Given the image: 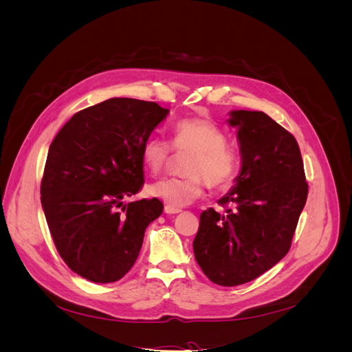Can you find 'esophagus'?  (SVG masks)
Returning a JSON list of instances; mask_svg holds the SVG:
<instances>
[{"label": "esophagus", "instance_id": "34e87169", "mask_svg": "<svg viewBox=\"0 0 352 352\" xmlns=\"http://www.w3.org/2000/svg\"><path fill=\"white\" fill-rule=\"evenodd\" d=\"M180 211H182V210H180V208H173V207H170V206L164 207L166 214H177V212H180Z\"/></svg>", "mask_w": 352, "mask_h": 352}]
</instances>
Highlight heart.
Instances as JSON below:
<instances>
[{
    "mask_svg": "<svg viewBox=\"0 0 352 352\" xmlns=\"http://www.w3.org/2000/svg\"><path fill=\"white\" fill-rule=\"evenodd\" d=\"M221 127L210 119L192 117L173 126L172 145L158 136H150L142 145V160L153 175L162 173L177 155H189L182 166L184 177L163 179L148 186L150 197L180 208L202 195L204 184L212 189H226L236 179L241 157Z\"/></svg>",
    "mask_w": 352,
    "mask_h": 352,
    "instance_id": "b5f03b06",
    "label": "heart"
}]
</instances>
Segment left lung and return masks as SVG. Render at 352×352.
<instances>
[{
    "instance_id": "obj_1",
    "label": "left lung",
    "mask_w": 352,
    "mask_h": 352,
    "mask_svg": "<svg viewBox=\"0 0 352 352\" xmlns=\"http://www.w3.org/2000/svg\"><path fill=\"white\" fill-rule=\"evenodd\" d=\"M242 168L214 208L201 212L195 260L221 286L257 279L279 263L291 242L308 195L300 146L292 133L263 111H230Z\"/></svg>"
}]
</instances>
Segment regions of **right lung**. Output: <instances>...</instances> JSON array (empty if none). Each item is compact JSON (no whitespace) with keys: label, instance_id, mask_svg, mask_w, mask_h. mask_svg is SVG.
<instances>
[{"label":"right lung","instance_id":"1","mask_svg":"<svg viewBox=\"0 0 352 352\" xmlns=\"http://www.w3.org/2000/svg\"><path fill=\"white\" fill-rule=\"evenodd\" d=\"M167 109L110 98L74 114L51 142L41 202L60 257L95 283L122 279L163 202L123 199L144 185L142 145Z\"/></svg>","mask_w":352,"mask_h":352}]
</instances>
